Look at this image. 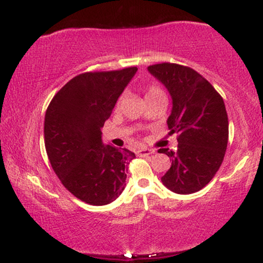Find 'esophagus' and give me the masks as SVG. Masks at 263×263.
<instances>
[{"instance_id": "34e87169", "label": "esophagus", "mask_w": 263, "mask_h": 263, "mask_svg": "<svg viewBox=\"0 0 263 263\" xmlns=\"http://www.w3.org/2000/svg\"><path fill=\"white\" fill-rule=\"evenodd\" d=\"M137 153H138V156H141V157H147V156L153 155V153H155V151L149 149V148H141V149H138Z\"/></svg>"}]
</instances>
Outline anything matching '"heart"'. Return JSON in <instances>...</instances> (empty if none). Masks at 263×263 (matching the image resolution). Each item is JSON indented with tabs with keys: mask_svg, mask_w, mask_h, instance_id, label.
I'll return each mask as SVG.
<instances>
[{
	"mask_svg": "<svg viewBox=\"0 0 263 263\" xmlns=\"http://www.w3.org/2000/svg\"><path fill=\"white\" fill-rule=\"evenodd\" d=\"M162 93H164V91L157 85H149L146 89V98H151V96H156V95H162ZM121 101H122V98H120L119 101H117V106H120Z\"/></svg>",
	"mask_w": 263,
	"mask_h": 263,
	"instance_id": "obj_1",
	"label": "heart"
}]
</instances>
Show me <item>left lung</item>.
<instances>
[{
    "instance_id": "left-lung-1",
    "label": "left lung",
    "mask_w": 263,
    "mask_h": 263,
    "mask_svg": "<svg viewBox=\"0 0 263 263\" xmlns=\"http://www.w3.org/2000/svg\"><path fill=\"white\" fill-rule=\"evenodd\" d=\"M148 71L171 93L170 135L177 134L178 148H161L172 165L161 178L177 194H192L213 179L224 161L229 140L225 104L214 86L194 69L174 63L148 66Z\"/></svg>"
}]
</instances>
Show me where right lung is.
Instances as JSON below:
<instances>
[{
    "mask_svg": "<svg viewBox=\"0 0 263 263\" xmlns=\"http://www.w3.org/2000/svg\"><path fill=\"white\" fill-rule=\"evenodd\" d=\"M137 71L136 66L78 75L50 101L44 117V143L53 171L74 197L106 205L121 195L135 153L101 140V128Z\"/></svg>",
    "mask_w": 263,
    "mask_h": 263,
    "instance_id": "add662e5",
    "label": "right lung"
}]
</instances>
